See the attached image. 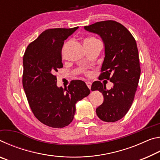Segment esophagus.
I'll return each instance as SVG.
<instances>
[{
	"label": "esophagus",
	"mask_w": 160,
	"mask_h": 160,
	"mask_svg": "<svg viewBox=\"0 0 160 160\" xmlns=\"http://www.w3.org/2000/svg\"><path fill=\"white\" fill-rule=\"evenodd\" d=\"M86 85H87V86L88 87V88L90 90L91 86H92V82H86Z\"/></svg>",
	"instance_id": "1"
}]
</instances>
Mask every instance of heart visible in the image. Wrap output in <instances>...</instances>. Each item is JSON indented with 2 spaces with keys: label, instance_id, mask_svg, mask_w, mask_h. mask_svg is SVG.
<instances>
[{
  "label": "heart",
  "instance_id": "1",
  "mask_svg": "<svg viewBox=\"0 0 160 160\" xmlns=\"http://www.w3.org/2000/svg\"><path fill=\"white\" fill-rule=\"evenodd\" d=\"M94 40H97L95 38H93V37H90V38H87L86 39H85V41H84V43L85 42H90V41H94Z\"/></svg>",
  "mask_w": 160,
  "mask_h": 160
}]
</instances>
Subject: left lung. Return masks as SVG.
Returning a JSON list of instances; mask_svg holds the SVG:
<instances>
[{
	"instance_id": "left-lung-1",
	"label": "left lung",
	"mask_w": 160,
	"mask_h": 160,
	"mask_svg": "<svg viewBox=\"0 0 160 160\" xmlns=\"http://www.w3.org/2000/svg\"><path fill=\"white\" fill-rule=\"evenodd\" d=\"M84 29L102 38L105 56L99 80L113 84L110 90L100 81L92 85V91L98 90L104 96L102 104L96 109L97 115L106 122H115L128 112L138 85L140 68L136 42L131 32L116 21L98 22Z\"/></svg>"
}]
</instances>
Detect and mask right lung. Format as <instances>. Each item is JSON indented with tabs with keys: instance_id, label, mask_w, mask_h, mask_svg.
Here are the masks:
<instances>
[{
	"instance_id": "right-lung-1",
	"label": "right lung",
	"mask_w": 160,
	"mask_h": 160,
	"mask_svg": "<svg viewBox=\"0 0 160 160\" xmlns=\"http://www.w3.org/2000/svg\"><path fill=\"white\" fill-rule=\"evenodd\" d=\"M78 27L47 29L30 43L23 56L22 85L34 115L52 128H63L72 122L75 104L90 93L85 82L73 80L63 89L54 75L63 68L61 50L64 41Z\"/></svg>"
}]
</instances>
